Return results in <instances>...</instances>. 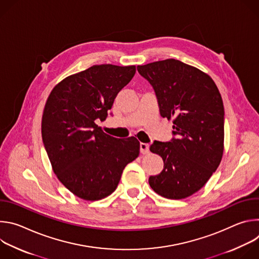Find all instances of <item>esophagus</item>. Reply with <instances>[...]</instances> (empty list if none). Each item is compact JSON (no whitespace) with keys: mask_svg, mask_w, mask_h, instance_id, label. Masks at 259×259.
Segmentation results:
<instances>
[{"mask_svg":"<svg viewBox=\"0 0 259 259\" xmlns=\"http://www.w3.org/2000/svg\"><path fill=\"white\" fill-rule=\"evenodd\" d=\"M140 153L142 155H146L150 153V145L147 143H140Z\"/></svg>","mask_w":259,"mask_h":259,"instance_id":"obj_1","label":"esophagus"}]
</instances>
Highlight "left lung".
<instances>
[{
    "instance_id": "left-lung-1",
    "label": "left lung",
    "mask_w": 259,
    "mask_h": 259,
    "mask_svg": "<svg viewBox=\"0 0 259 259\" xmlns=\"http://www.w3.org/2000/svg\"><path fill=\"white\" fill-rule=\"evenodd\" d=\"M137 70L153 86L161 116L174 124L170 141L156 140L150 147L162 157L164 169L149 183L164 198H188L205 186L223 158V98L207 73L176 59L138 65Z\"/></svg>"
}]
</instances>
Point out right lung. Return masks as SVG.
Segmentation results:
<instances>
[{
    "label": "right lung",
    "instance_id": "right-lung-1",
    "mask_svg": "<svg viewBox=\"0 0 259 259\" xmlns=\"http://www.w3.org/2000/svg\"><path fill=\"white\" fill-rule=\"evenodd\" d=\"M135 71V65H93L62 80L47 99L45 150L60 182L83 200H101L115 192L124 168L139 155L135 137H113L95 123L105 120Z\"/></svg>",
    "mask_w": 259,
    "mask_h": 259
}]
</instances>
